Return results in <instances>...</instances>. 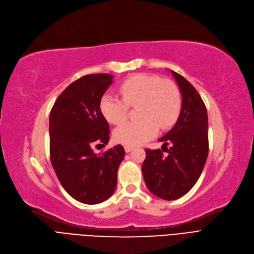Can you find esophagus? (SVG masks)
Instances as JSON below:
<instances>
[{"instance_id":"obj_1","label":"esophagus","mask_w":254,"mask_h":254,"mask_svg":"<svg viewBox=\"0 0 254 254\" xmlns=\"http://www.w3.org/2000/svg\"><path fill=\"white\" fill-rule=\"evenodd\" d=\"M124 150L126 153H130L133 150V146L131 145H124Z\"/></svg>"}]
</instances>
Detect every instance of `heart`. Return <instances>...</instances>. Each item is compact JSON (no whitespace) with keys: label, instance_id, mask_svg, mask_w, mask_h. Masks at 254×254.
<instances>
[{"label":"heart","instance_id":"heart-1","mask_svg":"<svg viewBox=\"0 0 254 254\" xmlns=\"http://www.w3.org/2000/svg\"><path fill=\"white\" fill-rule=\"evenodd\" d=\"M120 92L123 100L112 94L100 99V112L112 124L123 123L128 107H137V122H127L114 131L117 142L125 145H139L154 138L159 126L162 129L175 123L182 110V94L170 80H161L152 74H135L122 83Z\"/></svg>","mask_w":254,"mask_h":254}]
</instances>
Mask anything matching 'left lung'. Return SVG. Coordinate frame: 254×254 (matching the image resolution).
Here are the masks:
<instances>
[{"mask_svg":"<svg viewBox=\"0 0 254 254\" xmlns=\"http://www.w3.org/2000/svg\"><path fill=\"white\" fill-rule=\"evenodd\" d=\"M183 95L180 117L173 128L161 137V150H145L142 174L145 185L163 200H176L195 186L208 157V116L205 103L188 80L171 70ZM172 146L167 150V145Z\"/></svg>","mask_w":254,"mask_h":254,"instance_id":"1","label":"left lung"}]
</instances>
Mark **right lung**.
<instances>
[{
	"mask_svg": "<svg viewBox=\"0 0 254 254\" xmlns=\"http://www.w3.org/2000/svg\"><path fill=\"white\" fill-rule=\"evenodd\" d=\"M112 74L95 73L72 82L58 96L50 113V159L64 189L84 204L109 199L117 187V173L124 159L121 144L102 155L91 148L108 144L110 125L100 112V99L113 83Z\"/></svg>",
	"mask_w": 254,
	"mask_h": 254,
	"instance_id": "obj_1",
	"label": "right lung"
}]
</instances>
